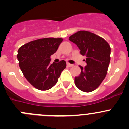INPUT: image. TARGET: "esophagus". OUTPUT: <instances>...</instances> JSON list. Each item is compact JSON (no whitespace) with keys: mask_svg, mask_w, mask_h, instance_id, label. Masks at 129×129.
<instances>
[{"mask_svg":"<svg viewBox=\"0 0 129 129\" xmlns=\"http://www.w3.org/2000/svg\"><path fill=\"white\" fill-rule=\"evenodd\" d=\"M67 66H68V67H72V66H74V65L71 64V63H67Z\"/></svg>","mask_w":129,"mask_h":129,"instance_id":"esophagus-1","label":"esophagus"}]
</instances>
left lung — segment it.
<instances>
[{"label":"left lung","instance_id":"obj_1","mask_svg":"<svg viewBox=\"0 0 129 129\" xmlns=\"http://www.w3.org/2000/svg\"><path fill=\"white\" fill-rule=\"evenodd\" d=\"M80 54L86 56L87 66H80L81 72L75 77L77 87L85 92L95 90L106 76L110 60V47L102 37L88 31H79L69 37Z\"/></svg>","mask_w":129,"mask_h":129}]
</instances>
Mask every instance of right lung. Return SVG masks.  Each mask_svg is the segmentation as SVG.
<instances>
[{"label": "right lung", "instance_id": "1", "mask_svg": "<svg viewBox=\"0 0 129 129\" xmlns=\"http://www.w3.org/2000/svg\"><path fill=\"white\" fill-rule=\"evenodd\" d=\"M62 38L40 39L24 44L18 50L19 66L30 84L40 90H47L57 84L66 67V61L50 63V56L56 52Z\"/></svg>", "mask_w": 129, "mask_h": 129}]
</instances>
